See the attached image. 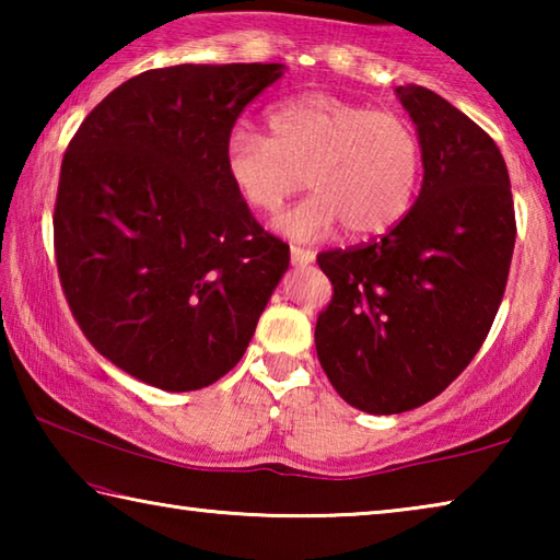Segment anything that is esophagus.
Here are the masks:
<instances>
[{"label":"esophagus","instance_id":"34e87169","mask_svg":"<svg viewBox=\"0 0 560 560\" xmlns=\"http://www.w3.org/2000/svg\"><path fill=\"white\" fill-rule=\"evenodd\" d=\"M314 259H316V254L311 249H303V246H291V264H293V267H308V264Z\"/></svg>","mask_w":560,"mask_h":560}]
</instances>
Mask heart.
<instances>
[{
	"label": "heart",
	"instance_id": "heart-1",
	"mask_svg": "<svg viewBox=\"0 0 560 560\" xmlns=\"http://www.w3.org/2000/svg\"><path fill=\"white\" fill-rule=\"evenodd\" d=\"M224 167L244 205L277 214L303 187L314 197L281 217L293 240H316L343 222L355 236L383 234L415 200L422 148L410 120L328 93L273 106L269 136L246 126L226 138Z\"/></svg>",
	"mask_w": 560,
	"mask_h": 560
}]
</instances>
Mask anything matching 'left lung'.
Returning a JSON list of instances; mask_svg holds the SVG:
<instances>
[{"label":"left lung","instance_id":"1","mask_svg":"<svg viewBox=\"0 0 560 560\" xmlns=\"http://www.w3.org/2000/svg\"><path fill=\"white\" fill-rule=\"evenodd\" d=\"M422 148V189L390 232L318 254L334 299L316 353L348 405L371 415L438 397L485 343L516 240L504 158L477 122L422 86H397Z\"/></svg>","mask_w":560,"mask_h":560}]
</instances>
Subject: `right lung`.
<instances>
[{"mask_svg":"<svg viewBox=\"0 0 560 560\" xmlns=\"http://www.w3.org/2000/svg\"><path fill=\"white\" fill-rule=\"evenodd\" d=\"M283 63H179L136 75L66 148L54 249L75 324L120 371L167 393L240 363L289 269L224 167L240 113Z\"/></svg>","mask_w":560,"mask_h":560,"instance_id":"right-lung-1","label":"right lung"}]
</instances>
